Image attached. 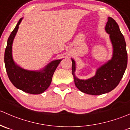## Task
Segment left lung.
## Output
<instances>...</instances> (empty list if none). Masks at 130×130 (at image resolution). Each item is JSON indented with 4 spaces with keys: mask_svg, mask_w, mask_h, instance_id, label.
<instances>
[{
    "mask_svg": "<svg viewBox=\"0 0 130 130\" xmlns=\"http://www.w3.org/2000/svg\"><path fill=\"white\" fill-rule=\"evenodd\" d=\"M109 34L113 47V57L98 69L94 77L87 80L79 79L75 76V61L72 59V74L76 86L83 93L100 95L114 89L122 79L128 62L126 45L118 25L111 17L108 18L105 27Z\"/></svg>",
    "mask_w": 130,
    "mask_h": 130,
    "instance_id": "obj_1",
    "label": "left lung"
}]
</instances>
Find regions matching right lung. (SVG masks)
<instances>
[{
    "instance_id": "right-lung-1",
    "label": "right lung",
    "mask_w": 130,
    "mask_h": 130,
    "mask_svg": "<svg viewBox=\"0 0 130 130\" xmlns=\"http://www.w3.org/2000/svg\"><path fill=\"white\" fill-rule=\"evenodd\" d=\"M22 19H20L7 40L4 54L5 69L9 79L14 86L25 93L39 94L43 93L50 86L54 71L61 59L53 61L39 71H27L14 63L12 56V45Z\"/></svg>"
}]
</instances>
